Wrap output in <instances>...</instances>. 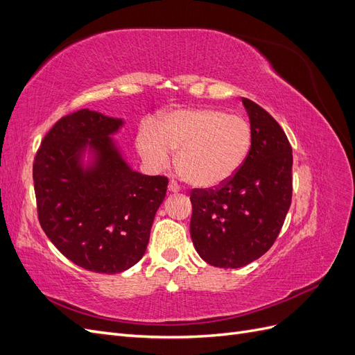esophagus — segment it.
Wrapping results in <instances>:
<instances>
[{
	"mask_svg": "<svg viewBox=\"0 0 355 355\" xmlns=\"http://www.w3.org/2000/svg\"><path fill=\"white\" fill-rule=\"evenodd\" d=\"M168 191H171V192H179V191H180V187L176 184L175 180H170V182H168Z\"/></svg>",
	"mask_w": 355,
	"mask_h": 355,
	"instance_id": "obj_1",
	"label": "esophagus"
}]
</instances>
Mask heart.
Returning <instances> with one entry per match:
<instances>
[{
	"instance_id": "heart-1",
	"label": "heart",
	"mask_w": 355,
	"mask_h": 355,
	"mask_svg": "<svg viewBox=\"0 0 355 355\" xmlns=\"http://www.w3.org/2000/svg\"><path fill=\"white\" fill-rule=\"evenodd\" d=\"M253 133L249 121L214 108L178 110L157 125H144L136 145L154 167L168 163L176 152V167L187 184L211 189L228 182L250 154Z\"/></svg>"
}]
</instances>
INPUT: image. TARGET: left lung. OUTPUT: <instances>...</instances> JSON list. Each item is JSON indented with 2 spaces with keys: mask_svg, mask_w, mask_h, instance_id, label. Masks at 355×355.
Segmentation results:
<instances>
[{
  "mask_svg": "<svg viewBox=\"0 0 355 355\" xmlns=\"http://www.w3.org/2000/svg\"><path fill=\"white\" fill-rule=\"evenodd\" d=\"M253 133L250 154L228 182L194 188L189 231L201 259L240 268L271 249L292 202V146L262 106L243 98Z\"/></svg>",
  "mask_w": 355,
  "mask_h": 355,
  "instance_id": "obj_1",
  "label": "left lung"
}]
</instances>
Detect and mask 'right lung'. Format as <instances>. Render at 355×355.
<instances>
[{
  "label": "right lung",
  "mask_w": 355,
  "mask_h": 355,
  "mask_svg": "<svg viewBox=\"0 0 355 355\" xmlns=\"http://www.w3.org/2000/svg\"><path fill=\"white\" fill-rule=\"evenodd\" d=\"M123 121L80 110L62 116L42 139L32 167L42 231L71 262L118 274L142 259L168 179L132 170L110 137ZM89 144L96 163L84 171Z\"/></svg>",
  "instance_id": "1"
}]
</instances>
